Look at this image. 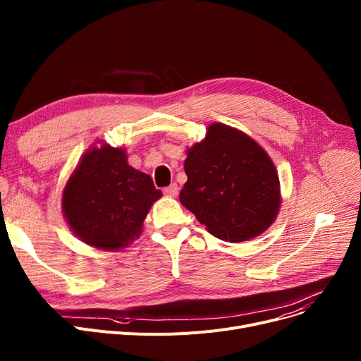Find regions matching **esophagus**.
<instances>
[{"label": "esophagus", "instance_id": "34e87169", "mask_svg": "<svg viewBox=\"0 0 361 361\" xmlns=\"http://www.w3.org/2000/svg\"><path fill=\"white\" fill-rule=\"evenodd\" d=\"M164 193H165V196H168V197H176V196H178V185L174 183V184H171L169 187H165Z\"/></svg>", "mask_w": 361, "mask_h": 361}]
</instances>
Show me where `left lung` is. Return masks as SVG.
<instances>
[{"label": "left lung", "instance_id": "1", "mask_svg": "<svg viewBox=\"0 0 361 361\" xmlns=\"http://www.w3.org/2000/svg\"><path fill=\"white\" fill-rule=\"evenodd\" d=\"M185 154L180 202L212 235L249 241L275 222L281 207L278 171L253 137L214 123Z\"/></svg>", "mask_w": 361, "mask_h": 361}]
</instances>
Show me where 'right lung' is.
<instances>
[{
  "instance_id": "1",
  "label": "right lung",
  "mask_w": 361,
  "mask_h": 361,
  "mask_svg": "<svg viewBox=\"0 0 361 361\" xmlns=\"http://www.w3.org/2000/svg\"><path fill=\"white\" fill-rule=\"evenodd\" d=\"M161 196L147 174L128 165L124 147L101 142L89 147L73 169L61 209L80 241L120 252L140 237L143 221Z\"/></svg>"
}]
</instances>
